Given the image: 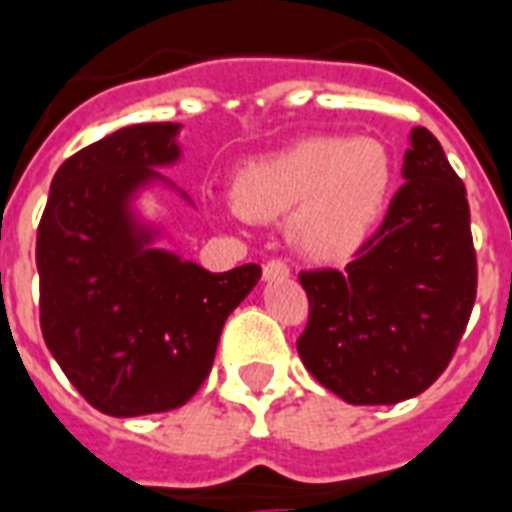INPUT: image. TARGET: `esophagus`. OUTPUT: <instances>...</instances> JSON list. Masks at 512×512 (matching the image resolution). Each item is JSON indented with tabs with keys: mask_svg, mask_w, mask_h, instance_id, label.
Returning <instances> with one entry per match:
<instances>
[{
	"mask_svg": "<svg viewBox=\"0 0 512 512\" xmlns=\"http://www.w3.org/2000/svg\"><path fill=\"white\" fill-rule=\"evenodd\" d=\"M288 275H291V267L283 259H269L264 264V280H283Z\"/></svg>",
	"mask_w": 512,
	"mask_h": 512,
	"instance_id": "34e87169",
	"label": "esophagus"
}]
</instances>
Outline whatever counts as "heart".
I'll return each mask as SVG.
<instances>
[{"label":"heart","mask_w":512,"mask_h":512,"mask_svg":"<svg viewBox=\"0 0 512 512\" xmlns=\"http://www.w3.org/2000/svg\"><path fill=\"white\" fill-rule=\"evenodd\" d=\"M392 160L374 138L318 136L240 170L232 186L245 219L288 216L293 245L323 264L350 259L382 216Z\"/></svg>","instance_id":"obj_1"}]
</instances>
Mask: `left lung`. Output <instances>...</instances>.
<instances>
[{
	"label": "left lung",
	"mask_w": 512,
	"mask_h": 512,
	"mask_svg": "<svg viewBox=\"0 0 512 512\" xmlns=\"http://www.w3.org/2000/svg\"><path fill=\"white\" fill-rule=\"evenodd\" d=\"M387 216L344 269L299 272L310 299L301 363L355 406H392L446 371L478 288L462 178L427 128L411 130Z\"/></svg>",
	"instance_id": "8db88e82"
}]
</instances>
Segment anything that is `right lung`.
<instances>
[{
    "instance_id": "obj_1",
    "label": "right lung",
    "mask_w": 512,
    "mask_h": 512,
    "mask_svg": "<svg viewBox=\"0 0 512 512\" xmlns=\"http://www.w3.org/2000/svg\"><path fill=\"white\" fill-rule=\"evenodd\" d=\"M176 122L130 125L63 162L37 229L39 326L77 392L109 417L184 406L211 374L259 264L208 272L157 248L128 202L178 160Z\"/></svg>"
}]
</instances>
